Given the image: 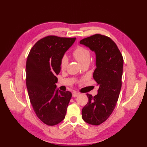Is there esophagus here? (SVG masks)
<instances>
[{
  "label": "esophagus",
  "mask_w": 147,
  "mask_h": 147,
  "mask_svg": "<svg viewBox=\"0 0 147 147\" xmlns=\"http://www.w3.org/2000/svg\"><path fill=\"white\" fill-rule=\"evenodd\" d=\"M72 94H73V97H76V96H78V95H80V93L76 92H73V93H72Z\"/></svg>",
  "instance_id": "1"
}]
</instances>
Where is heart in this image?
Masks as SVG:
<instances>
[{"instance_id":"1","label":"heart","mask_w":147,"mask_h":147,"mask_svg":"<svg viewBox=\"0 0 147 147\" xmlns=\"http://www.w3.org/2000/svg\"><path fill=\"white\" fill-rule=\"evenodd\" d=\"M74 57L76 61L82 65L86 62H90L91 59V54L89 50L83 47H78L74 50L73 54ZM68 64V59L66 56H63L61 60V68L65 69Z\"/></svg>"}]
</instances>
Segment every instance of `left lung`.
<instances>
[{
  "label": "left lung",
  "instance_id": "1",
  "mask_svg": "<svg viewBox=\"0 0 147 147\" xmlns=\"http://www.w3.org/2000/svg\"><path fill=\"white\" fill-rule=\"evenodd\" d=\"M94 52L96 69L93 77L98 84V93H87L88 102L82 109L86 123L99 125L110 116L116 105L122 85L123 57L117 46L108 36L95 34L80 42Z\"/></svg>",
  "mask_w": 147,
  "mask_h": 147
}]
</instances>
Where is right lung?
<instances>
[{"mask_svg":"<svg viewBox=\"0 0 147 147\" xmlns=\"http://www.w3.org/2000/svg\"><path fill=\"white\" fill-rule=\"evenodd\" d=\"M76 38L48 36L31 49L26 64V87L36 115L43 123L54 126L65 118L72 96L57 89L61 60Z\"/></svg>","mask_w":147,"mask_h":147,"instance_id":"add662e5","label":"right lung"}]
</instances>
